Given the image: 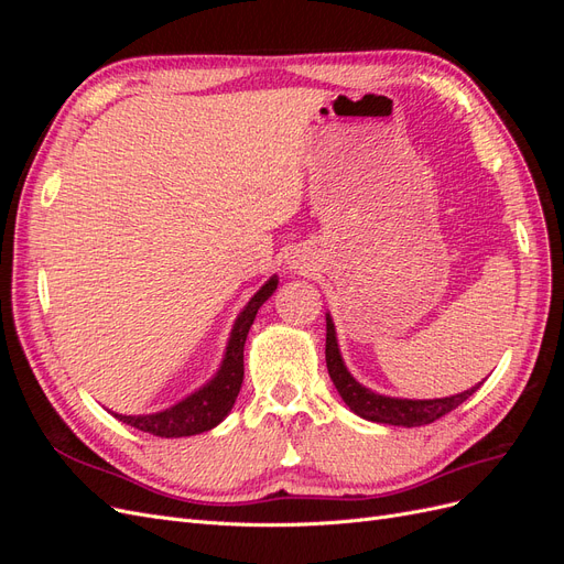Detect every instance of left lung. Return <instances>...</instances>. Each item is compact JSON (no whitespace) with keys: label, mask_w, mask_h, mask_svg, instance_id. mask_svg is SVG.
Returning a JSON list of instances; mask_svg holds the SVG:
<instances>
[{"label":"left lung","mask_w":564,"mask_h":564,"mask_svg":"<svg viewBox=\"0 0 564 564\" xmlns=\"http://www.w3.org/2000/svg\"><path fill=\"white\" fill-rule=\"evenodd\" d=\"M327 369L329 377L338 390V395L350 406V412L362 416L373 423H388V425H402V429H416V425L433 423L440 416L449 414L460 402H466L473 392L480 388V383L458 392V395L449 398H435V400H406V398H390L381 395V392H373L367 386L357 381L348 371L344 357L338 350V338L334 319L327 313Z\"/></svg>","instance_id":"obj_1"}]
</instances>
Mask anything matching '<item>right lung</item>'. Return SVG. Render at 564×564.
Masks as SVG:
<instances>
[{
    "label": "right lung",
    "mask_w": 564,
    "mask_h": 564,
    "mask_svg": "<svg viewBox=\"0 0 564 564\" xmlns=\"http://www.w3.org/2000/svg\"><path fill=\"white\" fill-rule=\"evenodd\" d=\"M278 282V275H272L259 292L251 296V301L245 305V311L237 315L224 360H220L218 371L202 388L155 414H110L131 425V429H139L158 437H191L216 429V425L230 414L237 395H240V388L245 381V340L256 319V313H259L261 305L275 294Z\"/></svg>",
    "instance_id": "1"
}]
</instances>
